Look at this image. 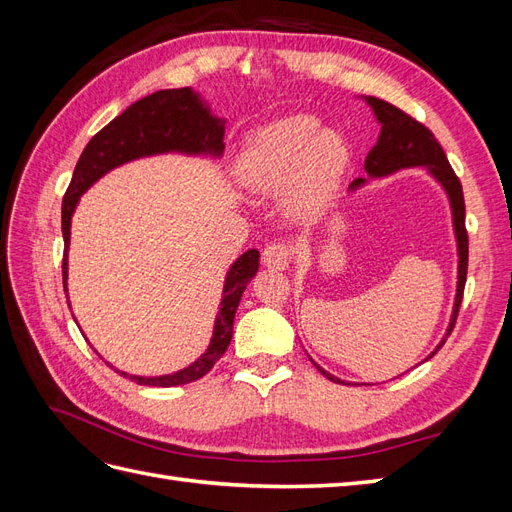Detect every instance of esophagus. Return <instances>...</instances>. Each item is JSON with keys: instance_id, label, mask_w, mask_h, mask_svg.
Wrapping results in <instances>:
<instances>
[{"instance_id": "1", "label": "esophagus", "mask_w": 512, "mask_h": 512, "mask_svg": "<svg viewBox=\"0 0 512 512\" xmlns=\"http://www.w3.org/2000/svg\"><path fill=\"white\" fill-rule=\"evenodd\" d=\"M262 262L269 269H286L290 265V247L282 241H271L262 250Z\"/></svg>"}]
</instances>
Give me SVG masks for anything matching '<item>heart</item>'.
<instances>
[{"instance_id": "1", "label": "heart", "mask_w": 512, "mask_h": 512, "mask_svg": "<svg viewBox=\"0 0 512 512\" xmlns=\"http://www.w3.org/2000/svg\"><path fill=\"white\" fill-rule=\"evenodd\" d=\"M346 166L342 136L322 132L312 115H292L256 130L239 162L243 181L256 190L282 188L292 178L286 207L297 218L316 215L331 203Z\"/></svg>"}]
</instances>
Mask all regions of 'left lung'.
<instances>
[{
  "instance_id": "left-lung-1",
  "label": "left lung",
  "mask_w": 512,
  "mask_h": 512,
  "mask_svg": "<svg viewBox=\"0 0 512 512\" xmlns=\"http://www.w3.org/2000/svg\"><path fill=\"white\" fill-rule=\"evenodd\" d=\"M365 102L371 106V111H374V115L380 123L378 143L371 147V151L365 158L367 177L378 179V177L393 175V173H397V170H404V168H427L433 175V179L442 185L446 196H448V203H451L453 228H455V239H457V256H459L457 294H455V305H453V314H451V322H448L446 335L442 337V342L436 346V350L427 356V359H431V356L444 346L446 337L451 335V331L455 327L459 305L463 299V286H466L468 232H466V203H463V190H461V183H459L457 175L453 173L451 164H448V160H446L444 149L440 147L436 136L431 134L429 128H425L423 123H418L408 113L399 111L397 106L384 102L380 98L365 96ZM365 183H367L365 179H354L350 190L361 188V185H365ZM314 365L320 374L327 376L329 380L339 382V384L344 382V380L335 378L333 374H329V371H324L318 363H314Z\"/></svg>"
}]
</instances>
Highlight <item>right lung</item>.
<instances>
[{
    "label": "right lung",
    "instance_id": "obj_1",
    "mask_svg": "<svg viewBox=\"0 0 512 512\" xmlns=\"http://www.w3.org/2000/svg\"><path fill=\"white\" fill-rule=\"evenodd\" d=\"M224 151V119L213 117L211 108L200 100L190 87L160 89L143 100L128 106L119 117L104 126L83 149L76 162L72 181L61 203V232H64V290L68 292V247L72 213L79 205V198L108 170L121 164L158 156V153H188V156H213L220 158ZM258 250L241 254L226 273L222 290L220 312L215 316L211 342L198 359L175 374L145 378L130 376L119 371L123 378H130L143 386H179L203 378L226 352L232 337L237 307L245 286L250 284L258 271ZM70 305V303H68Z\"/></svg>",
    "mask_w": 512,
    "mask_h": 512
}]
</instances>
